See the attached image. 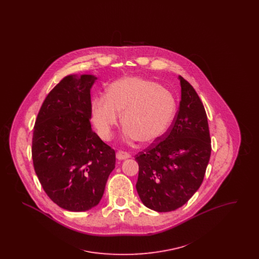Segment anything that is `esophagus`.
<instances>
[{
    "mask_svg": "<svg viewBox=\"0 0 259 259\" xmlns=\"http://www.w3.org/2000/svg\"><path fill=\"white\" fill-rule=\"evenodd\" d=\"M130 157H131V155L129 153H127V152H124V151H118L116 153V159L117 160H125V159H128Z\"/></svg>",
    "mask_w": 259,
    "mask_h": 259,
    "instance_id": "1",
    "label": "esophagus"
}]
</instances>
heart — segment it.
<instances>
[{
    "mask_svg": "<svg viewBox=\"0 0 259 259\" xmlns=\"http://www.w3.org/2000/svg\"><path fill=\"white\" fill-rule=\"evenodd\" d=\"M176 109L169 90L148 79L127 76L112 82L106 97L93 100L90 118L99 137L109 141L122 113L125 141L152 144L169 130Z\"/></svg>",
    "mask_w": 259,
    "mask_h": 259,
    "instance_id": "b5f03b06",
    "label": "heart"
}]
</instances>
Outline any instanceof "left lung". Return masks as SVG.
<instances>
[{"label": "left lung", "instance_id": "obj_1", "mask_svg": "<svg viewBox=\"0 0 259 259\" xmlns=\"http://www.w3.org/2000/svg\"><path fill=\"white\" fill-rule=\"evenodd\" d=\"M180 108L171 129L136 156V185L143 204L155 211L181 208L202 185L210 156L209 124L195 89L179 75Z\"/></svg>", "mask_w": 259, "mask_h": 259}]
</instances>
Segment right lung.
Listing matches in <instances>:
<instances>
[{"mask_svg":"<svg viewBox=\"0 0 259 259\" xmlns=\"http://www.w3.org/2000/svg\"><path fill=\"white\" fill-rule=\"evenodd\" d=\"M93 74H69L47 96L34 127L32 158L38 181L60 208L97 206L115 167V151L92 131Z\"/></svg>","mask_w":259,"mask_h":259,"instance_id":"add662e5","label":"right lung"}]
</instances>
